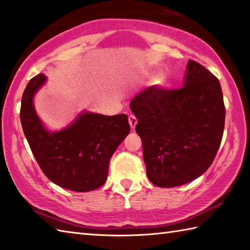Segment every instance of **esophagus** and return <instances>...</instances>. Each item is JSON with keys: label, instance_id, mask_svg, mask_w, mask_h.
Segmentation results:
<instances>
[{"label": "esophagus", "instance_id": "obj_1", "mask_svg": "<svg viewBox=\"0 0 250 250\" xmlns=\"http://www.w3.org/2000/svg\"><path fill=\"white\" fill-rule=\"evenodd\" d=\"M129 124H130L131 128L134 129L135 125H137V124H138V119L133 115H130L129 116Z\"/></svg>", "mask_w": 250, "mask_h": 250}]
</instances>
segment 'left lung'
Segmentation results:
<instances>
[{
	"mask_svg": "<svg viewBox=\"0 0 250 250\" xmlns=\"http://www.w3.org/2000/svg\"><path fill=\"white\" fill-rule=\"evenodd\" d=\"M130 109L154 185H185L211 166L223 137L225 107L219 80L203 65L189 60L184 87L151 86L133 97Z\"/></svg>",
	"mask_w": 250,
	"mask_h": 250,
	"instance_id": "left-lung-1",
	"label": "left lung"
}]
</instances>
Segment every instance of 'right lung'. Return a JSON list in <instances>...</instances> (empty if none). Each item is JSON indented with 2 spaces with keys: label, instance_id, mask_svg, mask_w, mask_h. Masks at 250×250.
<instances>
[{
  "label": "right lung",
  "instance_id": "right-lung-1",
  "mask_svg": "<svg viewBox=\"0 0 250 250\" xmlns=\"http://www.w3.org/2000/svg\"><path fill=\"white\" fill-rule=\"evenodd\" d=\"M46 81L44 74L36 75L22 94L21 122L25 137L40 168L53 184L76 192L92 191L105 184L112 154L130 132L128 116L85 111L69 126L51 132L34 106L35 94Z\"/></svg>",
  "mask_w": 250,
  "mask_h": 250
}]
</instances>
